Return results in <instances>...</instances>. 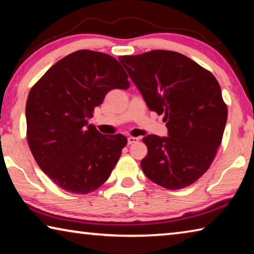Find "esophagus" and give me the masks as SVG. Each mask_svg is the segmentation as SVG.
<instances>
[{"label": "esophagus", "mask_w": 254, "mask_h": 254, "mask_svg": "<svg viewBox=\"0 0 254 254\" xmlns=\"http://www.w3.org/2000/svg\"><path fill=\"white\" fill-rule=\"evenodd\" d=\"M139 141V137H134V136H128L127 137V144H133Z\"/></svg>", "instance_id": "34e87169"}]
</instances>
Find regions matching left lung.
<instances>
[{
    "label": "left lung",
    "instance_id": "1",
    "mask_svg": "<svg viewBox=\"0 0 254 254\" xmlns=\"http://www.w3.org/2000/svg\"><path fill=\"white\" fill-rule=\"evenodd\" d=\"M120 63L158 115L165 114L168 136L150 134L144 175L159 186L182 189L194 184L212 165L227 120L216 78L194 60L176 51L151 50L121 56Z\"/></svg>",
    "mask_w": 254,
    "mask_h": 254
}]
</instances>
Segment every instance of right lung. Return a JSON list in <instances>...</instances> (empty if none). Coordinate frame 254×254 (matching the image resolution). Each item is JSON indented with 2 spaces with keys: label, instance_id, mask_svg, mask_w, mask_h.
<instances>
[{
  "label": "right lung",
  "instance_id": "obj_1",
  "mask_svg": "<svg viewBox=\"0 0 254 254\" xmlns=\"http://www.w3.org/2000/svg\"><path fill=\"white\" fill-rule=\"evenodd\" d=\"M128 87L118 60L93 50L66 56L33 85L25 105L28 144L58 187L84 195L109 179L127 139L101 134L88 119L107 92Z\"/></svg>",
  "mask_w": 254,
  "mask_h": 254
}]
</instances>
